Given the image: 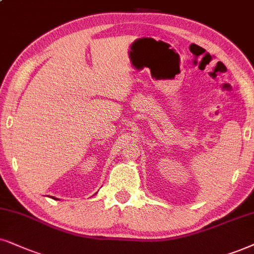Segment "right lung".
<instances>
[{"label": "right lung", "instance_id": "1", "mask_svg": "<svg viewBox=\"0 0 254 254\" xmlns=\"http://www.w3.org/2000/svg\"><path fill=\"white\" fill-rule=\"evenodd\" d=\"M53 199H57V198H55V197H53Z\"/></svg>", "mask_w": 254, "mask_h": 254}]
</instances>
